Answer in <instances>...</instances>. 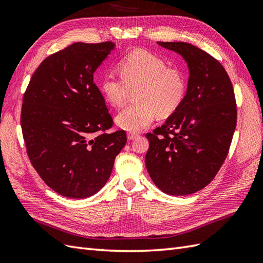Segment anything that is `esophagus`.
<instances>
[{
    "label": "esophagus",
    "instance_id": "esophagus-1",
    "mask_svg": "<svg viewBox=\"0 0 263 263\" xmlns=\"http://www.w3.org/2000/svg\"><path fill=\"white\" fill-rule=\"evenodd\" d=\"M139 137H140V136L137 135V133H133V132H128L127 133V139H128V140H135V139H137Z\"/></svg>",
    "mask_w": 263,
    "mask_h": 263
}]
</instances>
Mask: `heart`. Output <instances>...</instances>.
Instances as JSON below:
<instances>
[{
	"label": "heart",
	"instance_id": "b5f03b06",
	"mask_svg": "<svg viewBox=\"0 0 263 263\" xmlns=\"http://www.w3.org/2000/svg\"><path fill=\"white\" fill-rule=\"evenodd\" d=\"M117 68L121 78L106 74L100 81V91L114 107L125 105L136 91L137 103L116 116V124L123 130L140 132L156 116L170 117L184 103L187 91L185 74L177 66L167 65L157 55L136 49L123 58Z\"/></svg>",
	"mask_w": 263,
	"mask_h": 263
}]
</instances>
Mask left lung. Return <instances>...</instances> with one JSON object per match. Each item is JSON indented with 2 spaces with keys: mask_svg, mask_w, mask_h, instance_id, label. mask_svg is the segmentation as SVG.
Here are the masks:
<instances>
[{
  "mask_svg": "<svg viewBox=\"0 0 263 263\" xmlns=\"http://www.w3.org/2000/svg\"><path fill=\"white\" fill-rule=\"evenodd\" d=\"M157 44L182 55L190 78L180 109L146 135V167L161 191L186 195L208 185L224 164L236 127L235 93L224 66L210 54L183 42Z\"/></svg>",
  "mask_w": 263,
  "mask_h": 263,
  "instance_id": "8db88e82",
  "label": "left lung"
}]
</instances>
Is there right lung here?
<instances>
[{"instance_id":"obj_1","label":"right lung","mask_w":263,"mask_h":263,"mask_svg":"<svg viewBox=\"0 0 263 263\" xmlns=\"http://www.w3.org/2000/svg\"><path fill=\"white\" fill-rule=\"evenodd\" d=\"M115 44L74 43L43 61L22 98L27 155L42 180L66 198L91 197L126 143L113 126L93 73Z\"/></svg>"}]
</instances>
